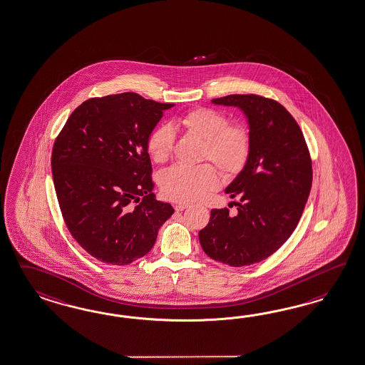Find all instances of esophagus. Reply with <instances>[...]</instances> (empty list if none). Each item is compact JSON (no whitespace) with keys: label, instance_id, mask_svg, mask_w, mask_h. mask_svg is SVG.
I'll return each mask as SVG.
<instances>
[{"label":"esophagus","instance_id":"obj_1","mask_svg":"<svg viewBox=\"0 0 365 365\" xmlns=\"http://www.w3.org/2000/svg\"><path fill=\"white\" fill-rule=\"evenodd\" d=\"M187 206H189V204H187V202H180V204H176L175 209H176L178 212H182L184 209H187Z\"/></svg>","mask_w":365,"mask_h":365}]
</instances>
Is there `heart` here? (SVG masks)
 <instances>
[{"instance_id": "b5f03b06", "label": "heart", "mask_w": 365, "mask_h": 365, "mask_svg": "<svg viewBox=\"0 0 365 365\" xmlns=\"http://www.w3.org/2000/svg\"><path fill=\"white\" fill-rule=\"evenodd\" d=\"M185 131L205 141L204 156L212 160L227 175H235L245 167L250 155V133L242 125H229L224 113L210 108H196L178 118ZM173 145V132L169 127H158L150 132L147 148L156 163L167 161ZM220 184L217 169L210 164L197 167L173 165L160 178L165 196L175 201L201 200Z\"/></svg>"}]
</instances>
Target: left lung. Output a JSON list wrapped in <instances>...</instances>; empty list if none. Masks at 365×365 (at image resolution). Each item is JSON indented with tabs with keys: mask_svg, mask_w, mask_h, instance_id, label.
<instances>
[{
	"mask_svg": "<svg viewBox=\"0 0 365 365\" xmlns=\"http://www.w3.org/2000/svg\"><path fill=\"white\" fill-rule=\"evenodd\" d=\"M212 103L242 111L252 139L249 159L225 187L238 197V213L213 209L198 233L212 259L241 267L263 261L289 240L299 222L312 184L307 144L282 104L258 95H227Z\"/></svg>",
	"mask_w": 365,
	"mask_h": 365,
	"instance_id": "1",
	"label": "left lung"
}]
</instances>
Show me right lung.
Returning <instances> with one entry per match:
<instances>
[{
	"instance_id": "obj_1",
	"label": "right lung",
	"mask_w": 365,
	"mask_h": 365,
	"mask_svg": "<svg viewBox=\"0 0 365 365\" xmlns=\"http://www.w3.org/2000/svg\"><path fill=\"white\" fill-rule=\"evenodd\" d=\"M173 106L136 93L93 98L56 138L51 170L61 212L76 242L99 261L123 266L144 257L175 212L152 192L147 148Z\"/></svg>"
}]
</instances>
